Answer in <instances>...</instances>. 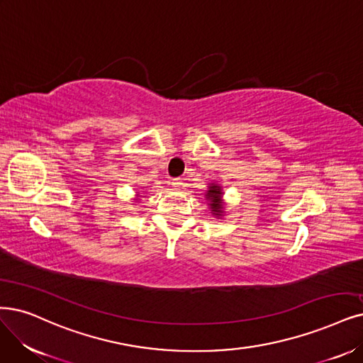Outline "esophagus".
<instances>
[{
  "instance_id": "esophagus-1",
  "label": "esophagus",
  "mask_w": 363,
  "mask_h": 363,
  "mask_svg": "<svg viewBox=\"0 0 363 363\" xmlns=\"http://www.w3.org/2000/svg\"><path fill=\"white\" fill-rule=\"evenodd\" d=\"M172 185H173L174 189H177V190H179V189H182L184 182H182V179H181V178H177V179H172Z\"/></svg>"
}]
</instances>
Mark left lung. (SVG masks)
<instances>
[{
  "instance_id": "1",
  "label": "left lung",
  "mask_w": 363,
  "mask_h": 363,
  "mask_svg": "<svg viewBox=\"0 0 363 363\" xmlns=\"http://www.w3.org/2000/svg\"><path fill=\"white\" fill-rule=\"evenodd\" d=\"M224 191L223 186L217 182H211L208 184V190L205 191V200L208 202L211 216L216 218H223L225 213V203H224Z\"/></svg>"
}]
</instances>
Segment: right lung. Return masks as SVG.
Wrapping results in <instances>:
<instances>
[{"label": "right lung", "instance_id": "right-lung-1", "mask_svg": "<svg viewBox=\"0 0 363 363\" xmlns=\"http://www.w3.org/2000/svg\"><path fill=\"white\" fill-rule=\"evenodd\" d=\"M140 197H142V196H140V193H138V194H136V197H134L133 200H134V202H136V203H139V200H140ZM133 205H134V203H133Z\"/></svg>", "mask_w": 363, "mask_h": 363}]
</instances>
